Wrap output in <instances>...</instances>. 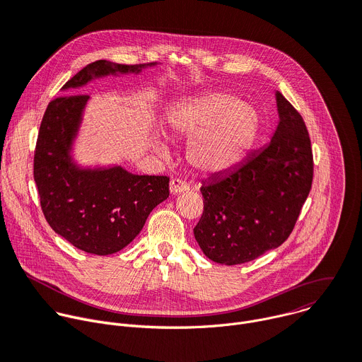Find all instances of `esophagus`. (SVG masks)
Listing matches in <instances>:
<instances>
[{"label": "esophagus", "mask_w": 362, "mask_h": 362, "mask_svg": "<svg viewBox=\"0 0 362 362\" xmlns=\"http://www.w3.org/2000/svg\"><path fill=\"white\" fill-rule=\"evenodd\" d=\"M189 190V185L180 179H172L170 180V193L172 194H179Z\"/></svg>", "instance_id": "34e87169"}]
</instances>
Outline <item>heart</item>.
I'll return each instance as SVG.
<instances>
[{
	"label": "heart",
	"mask_w": 362,
	"mask_h": 362,
	"mask_svg": "<svg viewBox=\"0 0 362 362\" xmlns=\"http://www.w3.org/2000/svg\"><path fill=\"white\" fill-rule=\"evenodd\" d=\"M169 127L175 136L194 137L187 160L197 172L219 175L242 160L257 134L259 119L238 97L208 93L173 107ZM158 148L168 151L163 143H158Z\"/></svg>",
	"instance_id": "b5f03b06"
}]
</instances>
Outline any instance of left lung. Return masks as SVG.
<instances>
[{
	"label": "left lung",
	"instance_id": "1",
	"mask_svg": "<svg viewBox=\"0 0 362 362\" xmlns=\"http://www.w3.org/2000/svg\"><path fill=\"white\" fill-rule=\"evenodd\" d=\"M278 127L268 146L203 183V214L193 229L203 253L222 265L250 262L281 246L298 221L314 177L302 116L276 91Z\"/></svg>",
	"mask_w": 362,
	"mask_h": 362
}]
</instances>
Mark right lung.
Here are the masks:
<instances>
[{
  "instance_id": "right-lung-1",
  "label": "right lung",
  "mask_w": 362,
  "mask_h": 362,
  "mask_svg": "<svg viewBox=\"0 0 362 362\" xmlns=\"http://www.w3.org/2000/svg\"><path fill=\"white\" fill-rule=\"evenodd\" d=\"M147 64L94 62L71 77L63 90H76L93 78L140 73ZM86 94L51 100L41 120L34 153V180L42 214L56 233L80 250L112 255L143 229L150 212L169 197L168 176H139L122 166L83 169L71 158Z\"/></svg>"
}]
</instances>
